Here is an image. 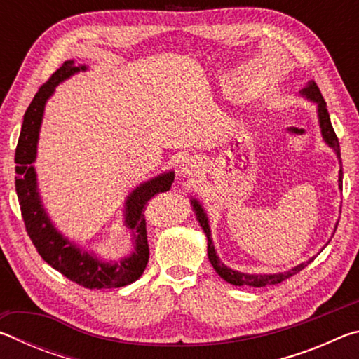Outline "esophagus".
<instances>
[{
	"mask_svg": "<svg viewBox=\"0 0 359 359\" xmlns=\"http://www.w3.org/2000/svg\"><path fill=\"white\" fill-rule=\"evenodd\" d=\"M179 172L184 175V177H198V174L201 172V165H199L196 158L185 156L182 158L179 163Z\"/></svg>",
	"mask_w": 359,
	"mask_h": 359,
	"instance_id": "1",
	"label": "esophagus"
}]
</instances>
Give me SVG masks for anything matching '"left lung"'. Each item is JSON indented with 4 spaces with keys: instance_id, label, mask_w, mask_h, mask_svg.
Masks as SVG:
<instances>
[{
    "instance_id": "left-lung-1",
    "label": "left lung",
    "mask_w": 359,
    "mask_h": 359,
    "mask_svg": "<svg viewBox=\"0 0 359 359\" xmlns=\"http://www.w3.org/2000/svg\"><path fill=\"white\" fill-rule=\"evenodd\" d=\"M299 95L304 96L306 100L312 101V102H315V104H317V114H318V123H320L321 136H323V141L326 142L327 147H331L334 150V154H336V156L339 158V165H340V169H339V188L342 190L344 172H342V160H340V145H339V139L336 136V133H334V128L331 125V118H330V114H327V107H326V102L323 100V96H321L320 88L317 87V83H315L313 81L307 82L306 88H302ZM190 203L193 205V212H194V215H196V220H198L199 224H201L205 238H208V255H209L210 264L214 266L217 274L220 276L223 280H226L231 285H236V287H242V285H247V287H257L258 288V287H266V285L280 283L283 280H287V278H290L291 276L297 274V272L302 271L304 267L311 263V261H313V258H309L307 261H304V263L291 267V269H288V271L277 272V274H244V272L231 269V267L224 266L220 261V258L217 257L214 242H212V238H210L209 218H208V214L204 212L201 203H199L198 199H194V198L190 199ZM337 224H339V222L336 223V226H334V233H336Z\"/></svg>"
}]
</instances>
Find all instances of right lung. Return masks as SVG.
Returning <instances> with one entry per match:
<instances>
[{"label":"right lung","mask_w":359,"mask_h":359,"mask_svg":"<svg viewBox=\"0 0 359 359\" xmlns=\"http://www.w3.org/2000/svg\"><path fill=\"white\" fill-rule=\"evenodd\" d=\"M81 71H87V66L76 65L74 60L65 62L62 68L53 72L52 77L42 85L39 92L34 95L32 104L28 106L23 115L20 137L15 149V191L27 233L47 264L62 272L71 282H76L88 290L120 288L136 282L149 263L144 209L155 194L171 190L174 171L163 172L144 182L126 196L125 226L131 231L133 244H135V250L128 257L117 261H104L96 257L93 252L82 250L53 226L41 201L38 174L33 163L38 154L39 131L47 100L55 92L58 83Z\"/></svg>","instance_id":"right-lung-1"}]
</instances>
